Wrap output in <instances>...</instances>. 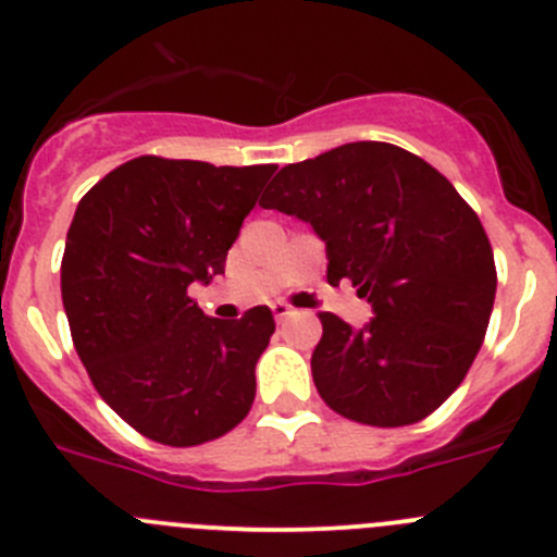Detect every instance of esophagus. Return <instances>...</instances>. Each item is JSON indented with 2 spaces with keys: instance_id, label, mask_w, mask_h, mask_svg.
I'll use <instances>...</instances> for the list:
<instances>
[{
  "instance_id": "1",
  "label": "esophagus",
  "mask_w": 557,
  "mask_h": 557,
  "mask_svg": "<svg viewBox=\"0 0 557 557\" xmlns=\"http://www.w3.org/2000/svg\"><path fill=\"white\" fill-rule=\"evenodd\" d=\"M273 314H275V321L282 323V321H287L289 314H293V307L284 301H278V304H273Z\"/></svg>"
}]
</instances>
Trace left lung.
<instances>
[{
  "label": "left lung",
  "instance_id": "1",
  "mask_svg": "<svg viewBox=\"0 0 557 557\" xmlns=\"http://www.w3.org/2000/svg\"><path fill=\"white\" fill-rule=\"evenodd\" d=\"M326 243V278L373 307L351 329L321 312L312 351L321 398L368 426L416 424L457 391L480 351L496 295L494 250L455 186L387 141H351L287 164L259 200Z\"/></svg>",
  "mask_w": 557,
  "mask_h": 557
}]
</instances>
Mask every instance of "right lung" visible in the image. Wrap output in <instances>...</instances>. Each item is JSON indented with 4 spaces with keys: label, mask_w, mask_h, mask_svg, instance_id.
<instances>
[{
    "label": "right lung",
    "mask_w": 557,
    "mask_h": 557,
    "mask_svg": "<svg viewBox=\"0 0 557 557\" xmlns=\"http://www.w3.org/2000/svg\"><path fill=\"white\" fill-rule=\"evenodd\" d=\"M273 172L139 156L77 203L61 262L77 357L106 405L156 444L214 441L253 405L273 312L209 318L189 284L223 273Z\"/></svg>",
    "instance_id": "obj_1"
}]
</instances>
